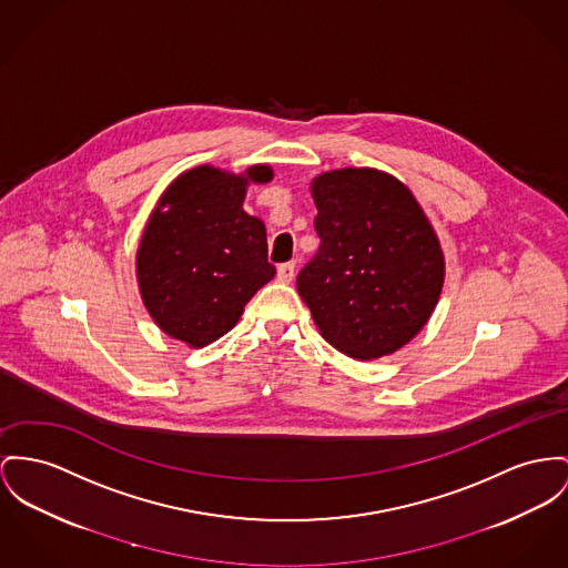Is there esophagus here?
Wrapping results in <instances>:
<instances>
[{
  "mask_svg": "<svg viewBox=\"0 0 568 568\" xmlns=\"http://www.w3.org/2000/svg\"><path fill=\"white\" fill-rule=\"evenodd\" d=\"M295 277V263H284V265L277 266V280L280 282H293Z\"/></svg>",
  "mask_w": 568,
  "mask_h": 568,
  "instance_id": "obj_1",
  "label": "esophagus"
}]
</instances>
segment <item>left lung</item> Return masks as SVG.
Here are the masks:
<instances>
[{
  "instance_id": "8db88e82",
  "label": "left lung",
  "mask_w": 568,
  "mask_h": 568,
  "mask_svg": "<svg viewBox=\"0 0 568 568\" xmlns=\"http://www.w3.org/2000/svg\"><path fill=\"white\" fill-rule=\"evenodd\" d=\"M321 239L297 291L323 338L353 359L405 346L430 318L444 286V252L414 193L373 168L312 181Z\"/></svg>"
}]
</instances>
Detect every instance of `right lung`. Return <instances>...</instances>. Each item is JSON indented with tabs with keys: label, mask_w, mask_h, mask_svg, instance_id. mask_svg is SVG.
Wrapping results in <instances>:
<instances>
[{
	"label": "right lung",
	"mask_w": 568,
	"mask_h": 568,
	"mask_svg": "<svg viewBox=\"0 0 568 568\" xmlns=\"http://www.w3.org/2000/svg\"><path fill=\"white\" fill-rule=\"evenodd\" d=\"M271 179L268 165L245 174L197 165L159 197L135 268L144 305L170 338L193 348L222 338L273 280L265 224L243 211L247 185Z\"/></svg>",
	"instance_id": "obj_1"
}]
</instances>
